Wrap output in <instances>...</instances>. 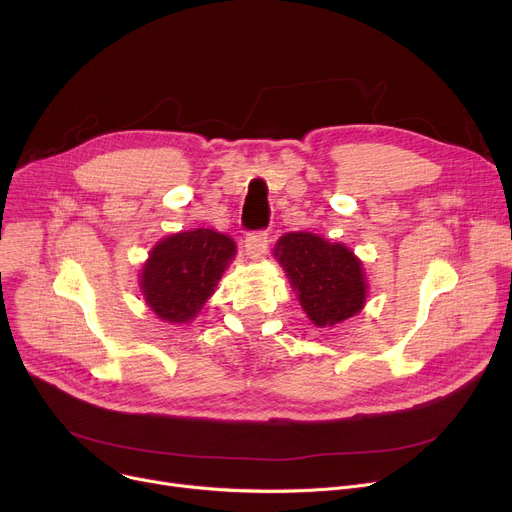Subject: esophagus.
Listing matches in <instances>:
<instances>
[{
    "label": "esophagus",
    "instance_id": "1",
    "mask_svg": "<svg viewBox=\"0 0 512 512\" xmlns=\"http://www.w3.org/2000/svg\"><path fill=\"white\" fill-rule=\"evenodd\" d=\"M267 245H270V236H267L265 230L249 232L245 238V249L251 259H259L267 251Z\"/></svg>",
    "mask_w": 512,
    "mask_h": 512
}]
</instances>
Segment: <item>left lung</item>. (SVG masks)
I'll return each mask as SVG.
<instances>
[{
  "instance_id": "1",
  "label": "left lung",
  "mask_w": 512,
  "mask_h": 512,
  "mask_svg": "<svg viewBox=\"0 0 512 512\" xmlns=\"http://www.w3.org/2000/svg\"><path fill=\"white\" fill-rule=\"evenodd\" d=\"M276 257L315 326H336L361 311L367 288L363 267L346 247L309 232H290L280 238Z\"/></svg>"
}]
</instances>
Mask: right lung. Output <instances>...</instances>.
I'll return each mask as SVG.
<instances>
[{
  "label": "right lung",
  "mask_w": 512,
  "mask_h": 512,
  "mask_svg": "<svg viewBox=\"0 0 512 512\" xmlns=\"http://www.w3.org/2000/svg\"><path fill=\"white\" fill-rule=\"evenodd\" d=\"M236 247L228 234L209 228L178 232L161 240L143 267L147 305L170 324L193 319L218 286Z\"/></svg>",
  "instance_id": "right-lung-1"
}]
</instances>
